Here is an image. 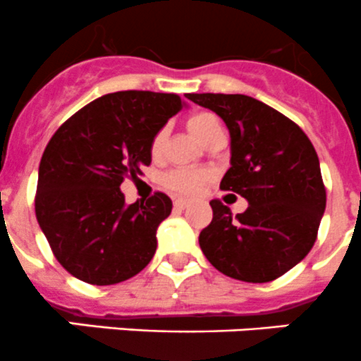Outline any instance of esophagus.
I'll list each match as a JSON object with an SVG mask.
<instances>
[{
  "label": "esophagus",
  "instance_id": "obj_1",
  "mask_svg": "<svg viewBox=\"0 0 361 361\" xmlns=\"http://www.w3.org/2000/svg\"><path fill=\"white\" fill-rule=\"evenodd\" d=\"M188 205H189L188 200L179 198V200H176V202H173V209H177V210H184Z\"/></svg>",
  "mask_w": 361,
  "mask_h": 361
}]
</instances>
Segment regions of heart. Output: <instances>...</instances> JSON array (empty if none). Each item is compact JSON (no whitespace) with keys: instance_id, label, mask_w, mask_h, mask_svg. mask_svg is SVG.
I'll use <instances>...</instances> for the list:
<instances>
[{"instance_id":"heart-1","label":"heart","mask_w":361,"mask_h":361,"mask_svg":"<svg viewBox=\"0 0 361 361\" xmlns=\"http://www.w3.org/2000/svg\"><path fill=\"white\" fill-rule=\"evenodd\" d=\"M188 128L203 145L209 144L214 137L223 133L219 119L212 112H196L188 119ZM165 130H159L151 142V156L158 159L163 154L165 147ZM210 179L207 170L200 169H173L163 176V185L170 191L182 196H192L202 191L203 185Z\"/></svg>"}]
</instances>
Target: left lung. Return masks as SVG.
Returning a JSON list of instances; mask_svg holds the SVG:
<instances>
[{"mask_svg": "<svg viewBox=\"0 0 361 361\" xmlns=\"http://www.w3.org/2000/svg\"><path fill=\"white\" fill-rule=\"evenodd\" d=\"M216 112L231 138V166L219 188L249 202L233 216L212 200V221L200 233L205 258L224 276L270 283L312 249L326 207L319 159L302 128L245 94H185Z\"/></svg>", "mask_w": 361, "mask_h": 361, "instance_id": "obj_1", "label": "left lung"}]
</instances>
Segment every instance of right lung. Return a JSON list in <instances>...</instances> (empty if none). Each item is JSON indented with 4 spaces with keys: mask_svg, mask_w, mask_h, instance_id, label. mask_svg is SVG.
<instances>
[{
    "mask_svg": "<svg viewBox=\"0 0 361 361\" xmlns=\"http://www.w3.org/2000/svg\"><path fill=\"white\" fill-rule=\"evenodd\" d=\"M182 106L173 92H110L52 135L38 169L35 212L56 259L73 277L109 286L149 265L172 200L158 191L126 205L121 184L151 165L152 138Z\"/></svg>",
    "mask_w": 361,
    "mask_h": 361,
    "instance_id": "obj_1",
    "label": "right lung"
}]
</instances>
